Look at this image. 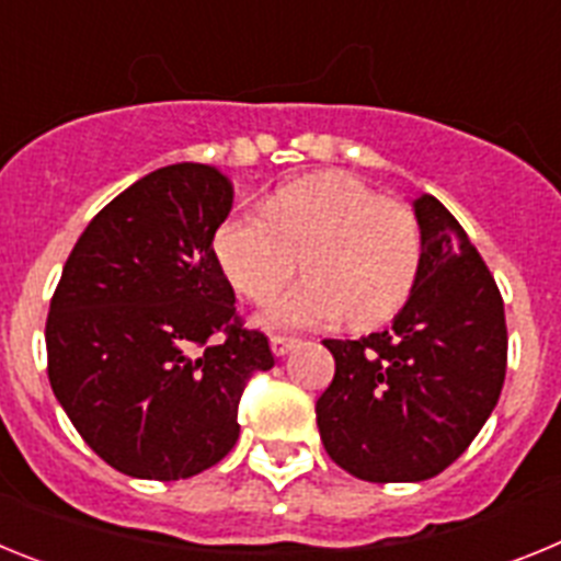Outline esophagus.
Masks as SVG:
<instances>
[{"mask_svg": "<svg viewBox=\"0 0 561 561\" xmlns=\"http://www.w3.org/2000/svg\"><path fill=\"white\" fill-rule=\"evenodd\" d=\"M295 345H297L295 336H272L270 340V348L275 356H286L291 348H295Z\"/></svg>", "mask_w": 561, "mask_h": 561, "instance_id": "esophagus-1", "label": "esophagus"}]
</instances>
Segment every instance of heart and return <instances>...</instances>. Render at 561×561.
<instances>
[{
  "instance_id": "1",
  "label": "heart",
  "mask_w": 561,
  "mask_h": 561,
  "mask_svg": "<svg viewBox=\"0 0 561 561\" xmlns=\"http://www.w3.org/2000/svg\"><path fill=\"white\" fill-rule=\"evenodd\" d=\"M213 250L252 304H266L297 270L306 280L264 314L275 329L334 323L370 329L396 314L415 286L424 236L413 205L354 173H314L284 185L261 213L230 216Z\"/></svg>"
}]
</instances>
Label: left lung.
<instances>
[{
    "label": "left lung",
    "instance_id": "1",
    "mask_svg": "<svg viewBox=\"0 0 561 561\" xmlns=\"http://www.w3.org/2000/svg\"><path fill=\"white\" fill-rule=\"evenodd\" d=\"M424 255L393 325L323 340L334 379L317 399L320 438L370 483L440 474L492 415L508 362L503 297L463 227L435 196L415 202Z\"/></svg>",
    "mask_w": 561,
    "mask_h": 561
}]
</instances>
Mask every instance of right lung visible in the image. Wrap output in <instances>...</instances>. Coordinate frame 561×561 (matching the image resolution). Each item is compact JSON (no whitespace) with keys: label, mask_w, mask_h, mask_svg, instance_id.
Listing matches in <instances>:
<instances>
[{"label":"right lung","mask_w":561,"mask_h":561,"mask_svg":"<svg viewBox=\"0 0 561 561\" xmlns=\"http://www.w3.org/2000/svg\"><path fill=\"white\" fill-rule=\"evenodd\" d=\"M230 210L219 168H160L114 196L64 264L44 329L49 385L117 472L180 480L219 463L247 381L275 365L213 250Z\"/></svg>","instance_id":"right-lung-1"}]
</instances>
